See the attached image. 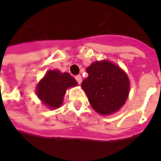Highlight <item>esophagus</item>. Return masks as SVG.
Instances as JSON below:
<instances>
[{"label":"esophagus","mask_w":161,"mask_h":161,"mask_svg":"<svg viewBox=\"0 0 161 161\" xmlns=\"http://www.w3.org/2000/svg\"><path fill=\"white\" fill-rule=\"evenodd\" d=\"M75 80H77V82L79 84L81 83V81H82V78H81V76H80V75H77V76L75 77Z\"/></svg>","instance_id":"obj_1"}]
</instances>
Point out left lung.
<instances>
[{
    "mask_svg": "<svg viewBox=\"0 0 161 161\" xmlns=\"http://www.w3.org/2000/svg\"><path fill=\"white\" fill-rule=\"evenodd\" d=\"M89 77L81 87L92 108L101 114L116 112L129 94V80L117 65L108 61L96 62L87 68Z\"/></svg>",
    "mask_w": 161,
    "mask_h": 161,
    "instance_id": "left-lung-1",
    "label": "left lung"
}]
</instances>
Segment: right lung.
Instances as JSON below:
<instances>
[{"mask_svg": "<svg viewBox=\"0 0 161 161\" xmlns=\"http://www.w3.org/2000/svg\"><path fill=\"white\" fill-rule=\"evenodd\" d=\"M76 85V80L69 73L48 71L36 87V94L49 108H56L62 105L66 90Z\"/></svg>", "mask_w": 161, "mask_h": 161, "instance_id": "1", "label": "right lung"}]
</instances>
